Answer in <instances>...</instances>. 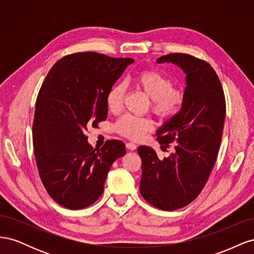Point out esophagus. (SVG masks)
<instances>
[{"label": "esophagus", "instance_id": "obj_1", "mask_svg": "<svg viewBox=\"0 0 254 254\" xmlns=\"http://www.w3.org/2000/svg\"><path fill=\"white\" fill-rule=\"evenodd\" d=\"M126 147L129 150H134V149H136V145L132 142H128V143H126Z\"/></svg>", "mask_w": 254, "mask_h": 254}]
</instances>
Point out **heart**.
<instances>
[{
	"mask_svg": "<svg viewBox=\"0 0 254 254\" xmlns=\"http://www.w3.org/2000/svg\"><path fill=\"white\" fill-rule=\"evenodd\" d=\"M140 87L151 98V110L160 119H172L178 114L186 102V94L175 88L173 80L155 68H146L134 77ZM125 86L117 83L106 95V105L111 112H117L123 107L125 97ZM152 122L148 118L124 114L114 124V130L119 134L131 140H139L151 129Z\"/></svg>",
	"mask_w": 254,
	"mask_h": 254,
	"instance_id": "obj_1",
	"label": "heart"
}]
</instances>
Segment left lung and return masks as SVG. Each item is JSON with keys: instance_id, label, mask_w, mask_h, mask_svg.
<instances>
[{"instance_id": "left-lung-1", "label": "left lung", "mask_w": 254, "mask_h": 254, "mask_svg": "<svg viewBox=\"0 0 254 254\" xmlns=\"http://www.w3.org/2000/svg\"><path fill=\"white\" fill-rule=\"evenodd\" d=\"M157 63H172L186 72V102L157 132L159 144L170 147L175 143L170 157L160 160L148 146L137 147L142 160L140 193L155 207L174 211L195 200L209 179L220 147L226 99L216 72L206 61L173 53Z\"/></svg>"}]
</instances>
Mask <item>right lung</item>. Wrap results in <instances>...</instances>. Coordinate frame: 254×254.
Here are the masks:
<instances>
[{"instance_id": "right-lung-1", "label": "right lung", "mask_w": 254, "mask_h": 254, "mask_svg": "<svg viewBox=\"0 0 254 254\" xmlns=\"http://www.w3.org/2000/svg\"><path fill=\"white\" fill-rule=\"evenodd\" d=\"M133 63L131 58L75 53L57 61L42 83L33 124L34 153L48 194L66 209L94 203L112 163L126 153L119 140L93 148L87 132L106 121V95Z\"/></svg>"}]
</instances>
